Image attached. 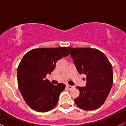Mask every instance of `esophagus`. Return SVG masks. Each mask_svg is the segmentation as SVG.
<instances>
[{"label": "esophagus", "instance_id": "1", "mask_svg": "<svg viewBox=\"0 0 126 126\" xmlns=\"http://www.w3.org/2000/svg\"><path fill=\"white\" fill-rule=\"evenodd\" d=\"M67 88L69 90H72V88H74V86H71V85H67Z\"/></svg>", "mask_w": 126, "mask_h": 126}]
</instances>
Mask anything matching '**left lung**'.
I'll list each match as a JSON object with an SVG mask.
<instances>
[{
	"instance_id": "8db88e82",
	"label": "left lung",
	"mask_w": 126,
	"mask_h": 126,
	"mask_svg": "<svg viewBox=\"0 0 126 126\" xmlns=\"http://www.w3.org/2000/svg\"><path fill=\"white\" fill-rule=\"evenodd\" d=\"M68 49L78 72L85 74L87 79L85 87H77L80 94L74 101L82 110H96L105 103L111 90L113 83L112 65L104 53L96 49Z\"/></svg>"
}]
</instances>
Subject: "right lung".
I'll use <instances>...</instances> for the list:
<instances>
[{
	"label": "right lung",
	"instance_id": "add662e5",
	"mask_svg": "<svg viewBox=\"0 0 126 126\" xmlns=\"http://www.w3.org/2000/svg\"><path fill=\"white\" fill-rule=\"evenodd\" d=\"M69 54L66 47H43L31 50L23 56L18 66V86L26 103L33 110L47 112L56 106L65 85L51 84L46 75L54 70L59 60Z\"/></svg>",
	"mask_w": 126,
	"mask_h": 126
}]
</instances>
